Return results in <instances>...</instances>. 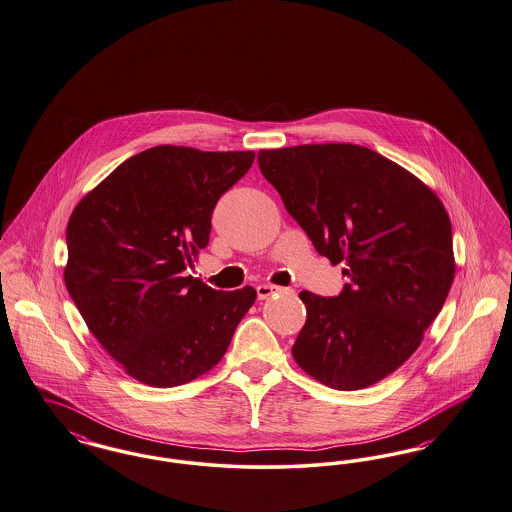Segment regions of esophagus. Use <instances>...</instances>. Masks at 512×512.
Returning a JSON list of instances; mask_svg holds the SVG:
<instances>
[{"label":"esophagus","mask_w":512,"mask_h":512,"mask_svg":"<svg viewBox=\"0 0 512 512\" xmlns=\"http://www.w3.org/2000/svg\"><path fill=\"white\" fill-rule=\"evenodd\" d=\"M280 291H286V289H282V287L270 286V284H261V286H257V297H259V299H268L270 295H274V293H280Z\"/></svg>","instance_id":"1"}]
</instances>
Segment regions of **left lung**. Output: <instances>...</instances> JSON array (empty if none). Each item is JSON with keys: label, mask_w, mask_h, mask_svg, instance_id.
Segmentation results:
<instances>
[{"label": "left lung", "mask_w": 512, "mask_h": 512, "mask_svg": "<svg viewBox=\"0 0 512 512\" xmlns=\"http://www.w3.org/2000/svg\"><path fill=\"white\" fill-rule=\"evenodd\" d=\"M287 213L348 284L301 291L307 324L295 362L331 389L358 390L400 368L444 307L455 276L451 223L429 186L358 144L261 150Z\"/></svg>", "instance_id": "8db88e82"}]
</instances>
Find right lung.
I'll return each mask as SVG.
<instances>
[{"instance_id":"1","label":"right lung","mask_w":512,"mask_h":512,"mask_svg":"<svg viewBox=\"0 0 512 512\" xmlns=\"http://www.w3.org/2000/svg\"><path fill=\"white\" fill-rule=\"evenodd\" d=\"M255 152L154 146L118 165L76 205L66 289L89 331L150 387H177L213 368L257 291H217L188 274L209 244L211 215Z\"/></svg>"}]
</instances>
